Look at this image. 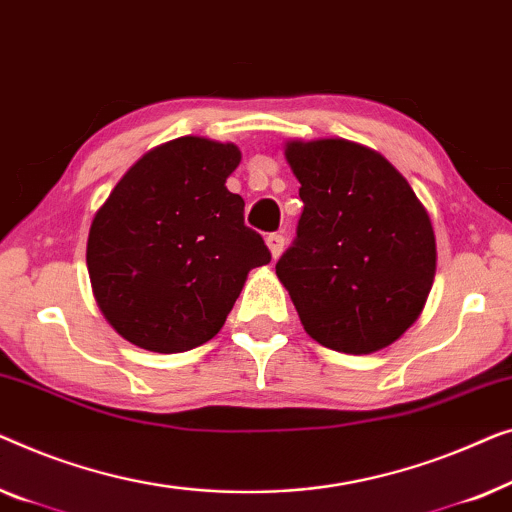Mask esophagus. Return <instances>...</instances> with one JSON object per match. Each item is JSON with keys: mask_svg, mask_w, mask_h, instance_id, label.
<instances>
[{"mask_svg": "<svg viewBox=\"0 0 512 512\" xmlns=\"http://www.w3.org/2000/svg\"><path fill=\"white\" fill-rule=\"evenodd\" d=\"M266 246H269L273 257H280V253H283V248H285V236L278 234V232L269 234V236H266Z\"/></svg>", "mask_w": 512, "mask_h": 512, "instance_id": "obj_1", "label": "esophagus"}]
</instances>
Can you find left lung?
<instances>
[{
	"instance_id": "1",
	"label": "left lung",
	"mask_w": 512,
	"mask_h": 512,
	"mask_svg": "<svg viewBox=\"0 0 512 512\" xmlns=\"http://www.w3.org/2000/svg\"><path fill=\"white\" fill-rule=\"evenodd\" d=\"M304 201L276 262L301 325L325 348L376 352L422 313L436 273L427 211L397 169L343 139L287 143Z\"/></svg>"
}]
</instances>
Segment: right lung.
I'll use <instances>...</instances> for the list:
<instances>
[{
  "label": "right lung",
  "mask_w": 512,
  "mask_h": 512,
  "mask_svg": "<svg viewBox=\"0 0 512 512\" xmlns=\"http://www.w3.org/2000/svg\"><path fill=\"white\" fill-rule=\"evenodd\" d=\"M232 143L183 136L120 178L90 227L88 271L104 318L129 343L183 352L225 325L246 276L271 253L225 187Z\"/></svg>",
  "instance_id": "1"
}]
</instances>
